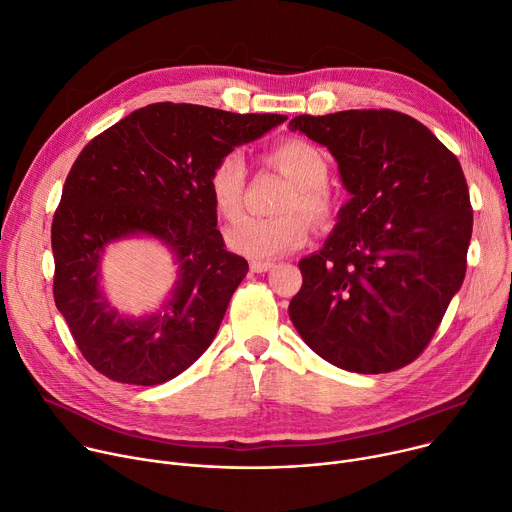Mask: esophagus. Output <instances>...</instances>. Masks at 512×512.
<instances>
[{
    "label": "esophagus",
    "instance_id": "34e87169",
    "mask_svg": "<svg viewBox=\"0 0 512 512\" xmlns=\"http://www.w3.org/2000/svg\"><path fill=\"white\" fill-rule=\"evenodd\" d=\"M271 267H273L271 261H251V271H255V273H265Z\"/></svg>",
    "mask_w": 512,
    "mask_h": 512
}]
</instances>
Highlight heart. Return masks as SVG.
I'll use <instances>...</instances> for the list:
<instances>
[{
	"instance_id": "heart-1",
	"label": "heart",
	"mask_w": 512,
	"mask_h": 512,
	"mask_svg": "<svg viewBox=\"0 0 512 512\" xmlns=\"http://www.w3.org/2000/svg\"><path fill=\"white\" fill-rule=\"evenodd\" d=\"M267 163L284 173L290 185L280 200L282 214L249 216L232 226L226 235L228 247L251 259H273L302 247L310 222H327L333 214V198L327 190L331 173L329 157L304 138H286L267 153ZM247 188V163L239 151L222 155L208 173V194L214 210L235 220L243 210Z\"/></svg>"
}]
</instances>
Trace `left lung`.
<instances>
[{
	"mask_svg": "<svg viewBox=\"0 0 512 512\" xmlns=\"http://www.w3.org/2000/svg\"><path fill=\"white\" fill-rule=\"evenodd\" d=\"M327 147L351 200L298 263L290 318L304 343L357 374H388L431 343L466 277L472 204L457 157L412 116L345 110L292 118Z\"/></svg>",
	"mask_w": 512,
	"mask_h": 512,
	"instance_id": "1",
	"label": "left lung"
}]
</instances>
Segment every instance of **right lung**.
Wrapping results in <instances>:
<instances>
[{
    "label": "right lung",
    "mask_w": 512,
    "mask_h": 512,
    "mask_svg": "<svg viewBox=\"0 0 512 512\" xmlns=\"http://www.w3.org/2000/svg\"><path fill=\"white\" fill-rule=\"evenodd\" d=\"M286 118L159 102L83 147L53 216V294L75 345L102 376L157 386L210 347L249 263L226 251L208 173ZM130 234L163 240L180 263L172 300L147 319L118 315L97 284L103 247Z\"/></svg>",
    "instance_id": "obj_1"
}]
</instances>
